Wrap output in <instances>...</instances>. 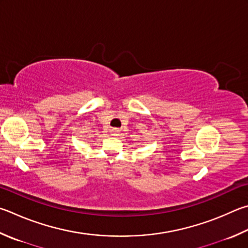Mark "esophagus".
Here are the masks:
<instances>
[{
    "label": "esophagus",
    "instance_id": "esophagus-1",
    "mask_svg": "<svg viewBox=\"0 0 248 248\" xmlns=\"http://www.w3.org/2000/svg\"><path fill=\"white\" fill-rule=\"evenodd\" d=\"M111 136H118V130L112 129L111 130Z\"/></svg>",
    "mask_w": 248,
    "mask_h": 248
}]
</instances>
